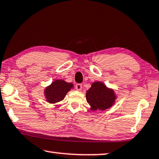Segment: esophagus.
I'll list each match as a JSON object with an SVG mask.
<instances>
[{"label": "esophagus", "mask_w": 159, "mask_h": 159, "mask_svg": "<svg viewBox=\"0 0 159 159\" xmlns=\"http://www.w3.org/2000/svg\"><path fill=\"white\" fill-rule=\"evenodd\" d=\"M75 89L78 91H80L82 89V84H77L75 85Z\"/></svg>", "instance_id": "obj_1"}]
</instances>
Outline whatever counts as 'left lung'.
<instances>
[{"label": "left lung", "mask_w": 159, "mask_h": 159, "mask_svg": "<svg viewBox=\"0 0 159 159\" xmlns=\"http://www.w3.org/2000/svg\"><path fill=\"white\" fill-rule=\"evenodd\" d=\"M86 101L94 110H105L112 106L116 96L113 90L107 88L102 82H94L86 91Z\"/></svg>", "instance_id": "obj_1"}]
</instances>
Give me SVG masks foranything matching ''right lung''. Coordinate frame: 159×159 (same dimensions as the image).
Returning a JSON list of instances; mask_svg holds the SVG:
<instances>
[{
    "label": "right lung",
    "mask_w": 159,
    "mask_h": 159,
    "mask_svg": "<svg viewBox=\"0 0 159 159\" xmlns=\"http://www.w3.org/2000/svg\"><path fill=\"white\" fill-rule=\"evenodd\" d=\"M73 86V85L71 83L68 84L62 80H55L50 86L47 87L44 91L47 102L54 104L62 101Z\"/></svg>",
    "instance_id": "add662e5"
}]
</instances>
